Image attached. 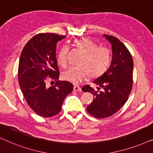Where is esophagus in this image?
<instances>
[{
    "label": "esophagus",
    "mask_w": 153,
    "mask_h": 153,
    "mask_svg": "<svg viewBox=\"0 0 153 153\" xmlns=\"http://www.w3.org/2000/svg\"><path fill=\"white\" fill-rule=\"evenodd\" d=\"M81 88L79 87V86L75 85L74 87V91H81Z\"/></svg>",
    "instance_id": "1"
}]
</instances>
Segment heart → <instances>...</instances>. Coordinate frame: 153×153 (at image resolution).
I'll return each instance as SVG.
<instances>
[{
	"label": "heart",
	"mask_w": 153,
	"mask_h": 153,
	"mask_svg": "<svg viewBox=\"0 0 153 153\" xmlns=\"http://www.w3.org/2000/svg\"><path fill=\"white\" fill-rule=\"evenodd\" d=\"M76 48L83 53L77 66H71L62 73V78L74 84H79L86 77L96 78L102 75L111 60L110 51L106 47L98 46L95 42L88 38H82L74 42ZM68 47L64 45L57 56L58 64L66 67L68 64Z\"/></svg>",
	"instance_id": "heart-1"
}]
</instances>
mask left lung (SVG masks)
Masks as SVG:
<instances>
[{"label":"left lung","instance_id":"8db88e82","mask_svg":"<svg viewBox=\"0 0 153 153\" xmlns=\"http://www.w3.org/2000/svg\"><path fill=\"white\" fill-rule=\"evenodd\" d=\"M110 42L112 59L108 69L93 82L98 86L97 92L89 85L82 87L83 91L94 95V100L87 107L88 113L98 119L111 117L117 113L128 100L132 87L133 59L130 51L114 36L103 35Z\"/></svg>","mask_w":153,"mask_h":153}]
</instances>
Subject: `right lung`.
Masks as SVG:
<instances>
[{
	"instance_id": "obj_1",
	"label": "right lung",
	"mask_w": 153,
	"mask_h": 153,
	"mask_svg": "<svg viewBox=\"0 0 153 153\" xmlns=\"http://www.w3.org/2000/svg\"><path fill=\"white\" fill-rule=\"evenodd\" d=\"M64 38L54 33L36 34L25 45L19 59V81L23 96L34 112L45 118L60 112L64 98L74 89L69 82L58 80L56 47ZM49 78L57 81L51 88L45 85Z\"/></svg>"
}]
</instances>
